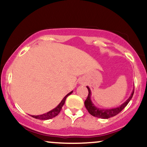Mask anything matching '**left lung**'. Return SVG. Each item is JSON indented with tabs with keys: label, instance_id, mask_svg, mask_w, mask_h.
Here are the masks:
<instances>
[{
	"label": "left lung",
	"instance_id": "left-lung-1",
	"mask_svg": "<svg viewBox=\"0 0 147 147\" xmlns=\"http://www.w3.org/2000/svg\"><path fill=\"white\" fill-rule=\"evenodd\" d=\"M88 90V96L87 99L84 102V105H85L86 109L88 110V111L89 113L95 117L102 118V119H108V118L113 117V116L117 115L118 113H120L124 108L127 106L128 102L130 101V100L132 99V96L134 94V89L132 90L131 94H130V97L126 100L124 103H122L121 105L116 108H100L96 107L94 105L93 102H92L91 100V96H92V92L90 90V88L88 86H86Z\"/></svg>",
	"mask_w": 147,
	"mask_h": 147
}]
</instances>
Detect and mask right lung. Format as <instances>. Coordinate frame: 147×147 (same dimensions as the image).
I'll use <instances>...</instances> for the list:
<instances>
[{
    "instance_id": "1",
    "label": "right lung",
    "mask_w": 147,
    "mask_h": 147,
    "mask_svg": "<svg viewBox=\"0 0 147 147\" xmlns=\"http://www.w3.org/2000/svg\"><path fill=\"white\" fill-rule=\"evenodd\" d=\"M72 93H73V91L70 92L69 93H68L67 95H66L65 97H64L63 99H62L61 102H60V103L58 104V105L56 106L55 108H53V110H50V111L47 112V113L41 114V115H37V116L31 115V116L33 118H37V119H39V120H49V119H51V118H53L54 117H55L56 116H57L58 114H59L60 111H61L62 107H63L64 104H65L66 98H67L68 96H69L70 94H72Z\"/></svg>"
}]
</instances>
